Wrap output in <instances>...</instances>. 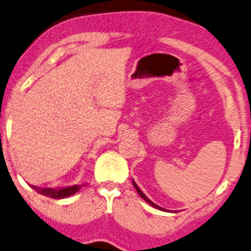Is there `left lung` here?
Masks as SVG:
<instances>
[{"label": "left lung", "instance_id": "8db88e82", "mask_svg": "<svg viewBox=\"0 0 251 251\" xmlns=\"http://www.w3.org/2000/svg\"><path fill=\"white\" fill-rule=\"evenodd\" d=\"M132 182H133V186H134V188H135V189H137L138 194H139V195H140V196H141V198H143L145 201H146V202H149V203H150V204H151V206H152V207H154V208H158V209H160V210H165V209H164V208H161V207H160V206H156V204L154 203V202H152V201H151V200H150V199H149V198H147V196H146V195H145L143 192H141V189H140V188H139V187L137 186V183H135V182H134V181H132Z\"/></svg>", "mask_w": 251, "mask_h": 251}]
</instances>
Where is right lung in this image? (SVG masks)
<instances>
[{"mask_svg":"<svg viewBox=\"0 0 251 251\" xmlns=\"http://www.w3.org/2000/svg\"><path fill=\"white\" fill-rule=\"evenodd\" d=\"M32 188L35 189L36 192L39 193V194L48 196V198L52 199H64L68 198V196L74 195L75 193H77L81 188V185H75L71 187H64V188H38L36 186H31Z\"/></svg>","mask_w":251,"mask_h":251,"instance_id":"add662e5","label":"right lung"}]
</instances>
